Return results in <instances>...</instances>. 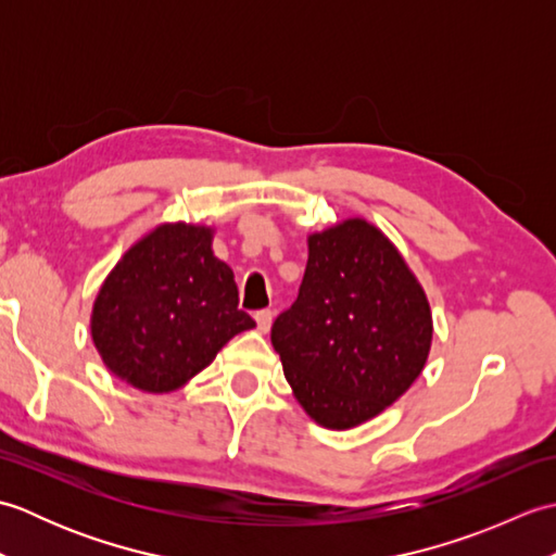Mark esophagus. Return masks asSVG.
I'll use <instances>...</instances> for the list:
<instances>
[{
  "label": "esophagus",
  "mask_w": 556,
  "mask_h": 556,
  "mask_svg": "<svg viewBox=\"0 0 556 556\" xmlns=\"http://www.w3.org/2000/svg\"><path fill=\"white\" fill-rule=\"evenodd\" d=\"M271 320H275V313L271 311H257L255 313V323H257V329L260 332H269V327H271Z\"/></svg>",
  "instance_id": "obj_1"
}]
</instances>
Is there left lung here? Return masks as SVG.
Here are the masks:
<instances>
[{
    "label": "left lung",
    "instance_id": "1",
    "mask_svg": "<svg viewBox=\"0 0 556 556\" xmlns=\"http://www.w3.org/2000/svg\"><path fill=\"white\" fill-rule=\"evenodd\" d=\"M430 341L422 287L365 219L311 236L299 299L271 325V346L299 404L332 430L392 406L422 372Z\"/></svg>",
    "mask_w": 556,
    "mask_h": 556
}]
</instances>
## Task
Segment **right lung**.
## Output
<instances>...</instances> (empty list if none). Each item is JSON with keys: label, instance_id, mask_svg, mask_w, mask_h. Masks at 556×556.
I'll use <instances>...</instances> for the list:
<instances>
[{"label": "right lung", "instance_id": "add662e5", "mask_svg": "<svg viewBox=\"0 0 556 556\" xmlns=\"http://www.w3.org/2000/svg\"><path fill=\"white\" fill-rule=\"evenodd\" d=\"M253 327L231 267L212 253V229L181 222L162 224L116 263L90 320L104 365L155 394L191 380Z\"/></svg>", "mask_w": 556, "mask_h": 556}]
</instances>
